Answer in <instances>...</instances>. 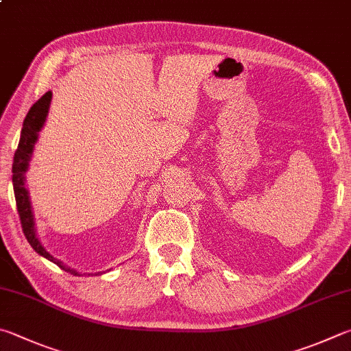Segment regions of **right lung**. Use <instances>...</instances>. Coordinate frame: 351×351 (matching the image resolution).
I'll return each mask as SVG.
<instances>
[{"label": "right lung", "instance_id": "1", "mask_svg": "<svg viewBox=\"0 0 351 351\" xmlns=\"http://www.w3.org/2000/svg\"><path fill=\"white\" fill-rule=\"evenodd\" d=\"M50 99H52V93L50 92L44 93L43 97L30 107L27 117H25V119H24L20 144H18V149H16L15 156H14V165H12V173H14V176H12V182H14L16 210H18V215H20L24 237L29 241L32 248H34L38 254H41V256H44L49 261H52V263L58 265L60 269L70 273V275L78 276V271L70 269V267H67L66 264H62L61 261L53 258L52 254L46 252V248L40 244V241H38L36 234H35L34 215H32V210H30L29 193L24 187V173L29 167L32 152H34V145L38 139V132L41 130L44 121H46ZM88 275H90V273H88Z\"/></svg>", "mask_w": 351, "mask_h": 351}]
</instances>
